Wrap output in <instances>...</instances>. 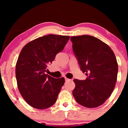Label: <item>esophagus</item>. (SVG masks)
<instances>
[{"instance_id":"esophagus-1","label":"esophagus","mask_w":128,"mask_h":128,"mask_svg":"<svg viewBox=\"0 0 128 128\" xmlns=\"http://www.w3.org/2000/svg\"><path fill=\"white\" fill-rule=\"evenodd\" d=\"M65 80H66V81H68V80H70V79L67 78H65Z\"/></svg>"}]
</instances>
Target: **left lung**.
I'll list each match as a JSON object with an SVG mask.
<instances>
[{
	"mask_svg": "<svg viewBox=\"0 0 128 128\" xmlns=\"http://www.w3.org/2000/svg\"><path fill=\"white\" fill-rule=\"evenodd\" d=\"M73 50L86 80H73V95L76 101L86 108L102 105L111 96L117 81L118 64L113 51L94 36H72Z\"/></svg>",
	"mask_w": 128,
	"mask_h": 128,
	"instance_id": "8db88e82",
	"label": "left lung"
}]
</instances>
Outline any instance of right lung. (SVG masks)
<instances>
[{"mask_svg": "<svg viewBox=\"0 0 128 128\" xmlns=\"http://www.w3.org/2000/svg\"><path fill=\"white\" fill-rule=\"evenodd\" d=\"M69 38L48 35L28 42L20 52L16 67L17 86L24 100L34 108L46 109L56 101L65 79L54 78L45 72Z\"/></svg>", "mask_w": 128, "mask_h": 128, "instance_id": "add662e5", "label": "right lung"}]
</instances>
